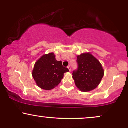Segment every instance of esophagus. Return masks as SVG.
Listing matches in <instances>:
<instances>
[{"instance_id":"esophagus-1","label":"esophagus","mask_w":128,"mask_h":128,"mask_svg":"<svg viewBox=\"0 0 128 128\" xmlns=\"http://www.w3.org/2000/svg\"><path fill=\"white\" fill-rule=\"evenodd\" d=\"M67 68H68V70H70H70H71V66H70V65H69V66H67Z\"/></svg>"}]
</instances>
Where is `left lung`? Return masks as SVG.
Masks as SVG:
<instances>
[{"label":"left lung","mask_w":128,"mask_h":128,"mask_svg":"<svg viewBox=\"0 0 128 128\" xmlns=\"http://www.w3.org/2000/svg\"><path fill=\"white\" fill-rule=\"evenodd\" d=\"M76 62L78 68L72 73L76 86L85 92L96 88L104 75L99 61L88 53L78 56Z\"/></svg>","instance_id":"1"}]
</instances>
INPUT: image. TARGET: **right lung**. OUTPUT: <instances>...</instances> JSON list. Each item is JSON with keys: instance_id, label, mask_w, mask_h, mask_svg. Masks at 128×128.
Here are the masks:
<instances>
[{"instance_id": "obj_1", "label": "right lung", "mask_w": 128, "mask_h": 128, "mask_svg": "<svg viewBox=\"0 0 128 128\" xmlns=\"http://www.w3.org/2000/svg\"><path fill=\"white\" fill-rule=\"evenodd\" d=\"M69 70L64 67L62 61H57L54 53L41 57L34 66L32 76L41 88L50 90L61 82L64 74Z\"/></svg>"}]
</instances>
